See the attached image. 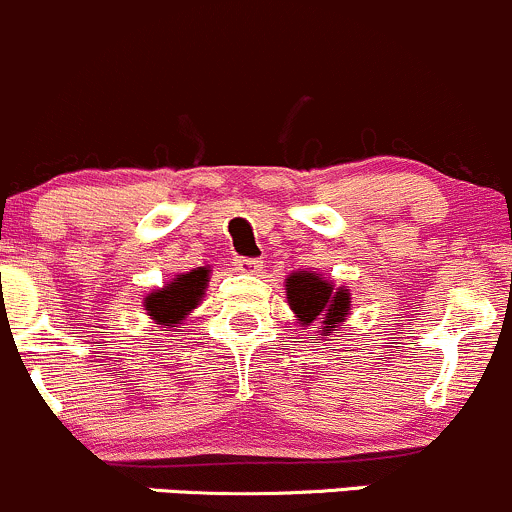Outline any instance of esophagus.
<instances>
[{
    "instance_id": "obj_1",
    "label": "esophagus",
    "mask_w": 512,
    "mask_h": 512,
    "mask_svg": "<svg viewBox=\"0 0 512 512\" xmlns=\"http://www.w3.org/2000/svg\"><path fill=\"white\" fill-rule=\"evenodd\" d=\"M236 271L241 273H261L263 271V261L261 258H234Z\"/></svg>"
}]
</instances>
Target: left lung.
<instances>
[{
	"label": "left lung",
	"instance_id": "8db88e82",
	"mask_svg": "<svg viewBox=\"0 0 512 512\" xmlns=\"http://www.w3.org/2000/svg\"><path fill=\"white\" fill-rule=\"evenodd\" d=\"M288 305L300 320V325L320 323V333L328 335L330 330L340 328L350 313V293L347 288H335L315 271H295L286 278Z\"/></svg>",
	"mask_w": 512,
	"mask_h": 512
}]
</instances>
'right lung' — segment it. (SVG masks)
Segmentation results:
<instances>
[{
  "label": "right lung",
  "mask_w": 512,
  "mask_h": 512,
  "mask_svg": "<svg viewBox=\"0 0 512 512\" xmlns=\"http://www.w3.org/2000/svg\"><path fill=\"white\" fill-rule=\"evenodd\" d=\"M209 283V268L199 266L194 271L182 273V276L172 278L167 286H162L160 291L147 293L145 298V310L155 325H170L177 328L189 313L199 305V300L204 298V288Z\"/></svg>",
  "instance_id": "right-lung-1"
}]
</instances>
